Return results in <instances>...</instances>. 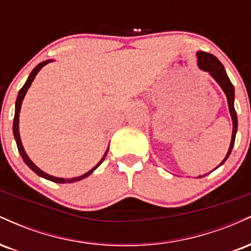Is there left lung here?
I'll return each instance as SVG.
<instances>
[{
    "label": "left lung",
    "instance_id": "left-lung-1",
    "mask_svg": "<svg viewBox=\"0 0 251 251\" xmlns=\"http://www.w3.org/2000/svg\"><path fill=\"white\" fill-rule=\"evenodd\" d=\"M197 57H198V67H200L201 70L208 72L210 75L217 81L218 85L221 86V88L223 89L224 93H226V99H227V105H229L230 116H231V119H232L231 143H230L229 150H227L226 158H224L220 165L217 166V168H220L221 165H223V163L226 162L227 158H229L230 153H231L232 148H234V144H235L236 132H237V114H236L235 106H234V100H235L234 86H232V83L230 81L226 70H224V66L222 65L220 60H218L215 55H212V54L210 53H205V51H197Z\"/></svg>",
    "mask_w": 251,
    "mask_h": 251
}]
</instances>
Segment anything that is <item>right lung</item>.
Listing matches in <instances>:
<instances>
[{"mask_svg": "<svg viewBox=\"0 0 251 251\" xmlns=\"http://www.w3.org/2000/svg\"><path fill=\"white\" fill-rule=\"evenodd\" d=\"M51 61H53V60H46V61L40 62L39 65H37L36 67L34 68L33 71H31V73L29 74V76H28L27 81H25V83L24 85V87H22V88L20 89V91H19V94H17V99H16V103H15V116H14V124H13L14 138H15V140H16V145H17V149H19V152H20V154H21V157H22V159H24V162H25V164H27L28 168H29L30 170H33V171L35 172V174H36L37 176H40V177L46 178V179H48V180H50V181H54V183H60V184H65V183H74V181L81 180V179H83V178L88 177V176L91 175L92 172H93L94 170H96V169L98 168V166H99L100 164H101V163L103 162V159H105L106 154H107L108 149H107V151H106L105 155H103V157L101 158V160H100V162L98 163L97 165L94 166L93 169L89 170L88 172H86L85 175L80 176V177L71 178V179H68V178H67V179H66V178L54 177V176H50V175L46 174V172H43L41 169L37 168V166L35 165V164H34V163L31 162V160L29 159V157H28L27 153H25V151L24 146H22L21 138H20V132H19V117H20V111H21V105H22V101H24V98H25V93H27L28 88L30 87V85H31V82H33V80L35 79L36 74L39 73V71L41 70V68L43 67V66L47 65V63H50V62H51Z\"/></svg>", "mask_w": 251, "mask_h": 251, "instance_id": "right-lung-1", "label": "right lung"}]
</instances>
